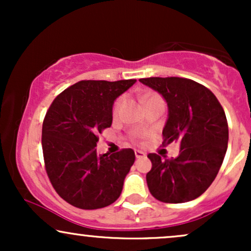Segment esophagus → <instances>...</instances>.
<instances>
[{"label":"esophagus","mask_w":251,"mask_h":251,"mask_svg":"<svg viewBox=\"0 0 251 251\" xmlns=\"http://www.w3.org/2000/svg\"><path fill=\"white\" fill-rule=\"evenodd\" d=\"M134 154H135V157L138 158V159H140V158H144V157H145V155H146L145 152L140 151V150H135Z\"/></svg>","instance_id":"34e87169"}]
</instances>
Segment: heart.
<instances>
[{"instance_id": "heart-1", "label": "heart", "mask_w": 251, "mask_h": 251, "mask_svg": "<svg viewBox=\"0 0 251 251\" xmlns=\"http://www.w3.org/2000/svg\"><path fill=\"white\" fill-rule=\"evenodd\" d=\"M152 99H162V98H160L159 96H157V94H150V96L145 98V103L150 101V100H152ZM124 101H125V98L120 97V98H118L117 101L114 102V106H113V114H114V116H117V114L120 112V108H122ZM135 137L138 138V137H140V135L137 134Z\"/></svg>"}]
</instances>
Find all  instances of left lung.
I'll return each instance as SVG.
<instances>
[{"instance_id":"obj_1","label":"left lung","mask_w":251,"mask_h":251,"mask_svg":"<svg viewBox=\"0 0 251 251\" xmlns=\"http://www.w3.org/2000/svg\"><path fill=\"white\" fill-rule=\"evenodd\" d=\"M140 82L163 96L169 114L163 146L179 142L177 158L150 153L146 175L151 195L164 203L196 200L211 185L226 155L229 128L224 109L205 86L185 77H145Z\"/></svg>"}]
</instances>
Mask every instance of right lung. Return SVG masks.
<instances>
[{
	"label": "right lung",
	"instance_id": "1",
	"mask_svg": "<svg viewBox=\"0 0 251 251\" xmlns=\"http://www.w3.org/2000/svg\"><path fill=\"white\" fill-rule=\"evenodd\" d=\"M135 79L82 80L60 93L42 124L45 168L57 195L83 210L101 209L122 194L133 165L132 149L114 154H97L98 134L112 125L114 100Z\"/></svg>",
	"mask_w": 251,
	"mask_h": 251
}]
</instances>
